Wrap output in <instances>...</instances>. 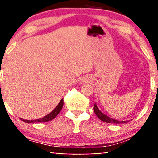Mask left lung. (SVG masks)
Segmentation results:
<instances>
[{
	"label": "left lung",
	"instance_id": "left-lung-1",
	"mask_svg": "<svg viewBox=\"0 0 158 158\" xmlns=\"http://www.w3.org/2000/svg\"><path fill=\"white\" fill-rule=\"evenodd\" d=\"M93 109H94V113H95L96 115H97V117H98V118L100 119L101 121H104V122H105V123H116V124L123 123H126V121L116 120V119L110 118V117H109L108 116H107V115H105L104 114H103L100 110L98 109V107H97L96 104H94Z\"/></svg>",
	"mask_w": 158,
	"mask_h": 158
}]
</instances>
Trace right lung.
Segmentation results:
<instances>
[{"instance_id": "right-lung-1", "label": "right lung", "mask_w": 158, "mask_h": 158, "mask_svg": "<svg viewBox=\"0 0 158 158\" xmlns=\"http://www.w3.org/2000/svg\"><path fill=\"white\" fill-rule=\"evenodd\" d=\"M63 105H64V99H61L60 101L59 102V104H57V107H55L49 114L46 115L45 117H42V118L37 119H32V120H28V119H21V120L24 121L26 123H45L48 122V121L52 120L55 118L57 116V114L60 112V110L63 108Z\"/></svg>"}]
</instances>
